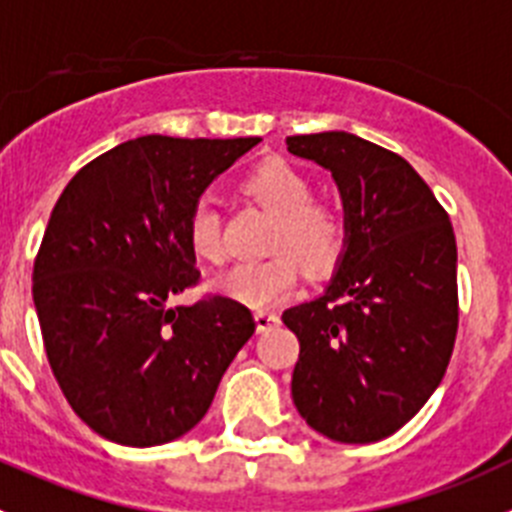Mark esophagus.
Instances as JSON below:
<instances>
[{"label": "esophagus", "mask_w": 512, "mask_h": 512, "mask_svg": "<svg viewBox=\"0 0 512 512\" xmlns=\"http://www.w3.org/2000/svg\"><path fill=\"white\" fill-rule=\"evenodd\" d=\"M280 321V316L275 311H255V324H257V331H267L273 329L275 324Z\"/></svg>", "instance_id": "esophagus-1"}]
</instances>
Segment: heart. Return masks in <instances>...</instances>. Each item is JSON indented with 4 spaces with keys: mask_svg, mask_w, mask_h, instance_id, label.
<instances>
[{
    "mask_svg": "<svg viewBox=\"0 0 512 512\" xmlns=\"http://www.w3.org/2000/svg\"><path fill=\"white\" fill-rule=\"evenodd\" d=\"M245 191L278 214L270 239V260L239 262L214 280V288L252 308H267L293 293L298 283L297 257L308 273H329L339 265L349 239V222L342 206L313 199V186L301 170L273 158L257 165L245 181ZM188 247L196 257L222 260V219L209 199L193 206L186 224Z\"/></svg>",
    "mask_w": 512,
    "mask_h": 512,
    "instance_id": "heart-1",
    "label": "heart"
}]
</instances>
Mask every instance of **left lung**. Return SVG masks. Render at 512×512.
<instances>
[{
	"mask_svg": "<svg viewBox=\"0 0 512 512\" xmlns=\"http://www.w3.org/2000/svg\"><path fill=\"white\" fill-rule=\"evenodd\" d=\"M331 170L349 239L324 296L283 313L301 342L293 403L342 444L395 434L449 367L459 326L457 239L408 160L349 132L288 137Z\"/></svg>",
	"mask_w": 512,
	"mask_h": 512,
	"instance_id": "left-lung-1",
	"label": "left lung"
}]
</instances>
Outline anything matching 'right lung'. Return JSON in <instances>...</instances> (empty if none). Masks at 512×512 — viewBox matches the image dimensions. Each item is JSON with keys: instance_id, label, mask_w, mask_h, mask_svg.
I'll list each match as a JSON object with an SVG mask.
<instances>
[{"instance_id": "right-lung-1", "label": "right lung", "mask_w": 512, "mask_h": 512, "mask_svg": "<svg viewBox=\"0 0 512 512\" xmlns=\"http://www.w3.org/2000/svg\"><path fill=\"white\" fill-rule=\"evenodd\" d=\"M260 137L127 140L78 170L50 214L32 298L45 354L78 418L124 446L191 431L255 334L247 306L206 296L186 224L201 193Z\"/></svg>"}]
</instances>
